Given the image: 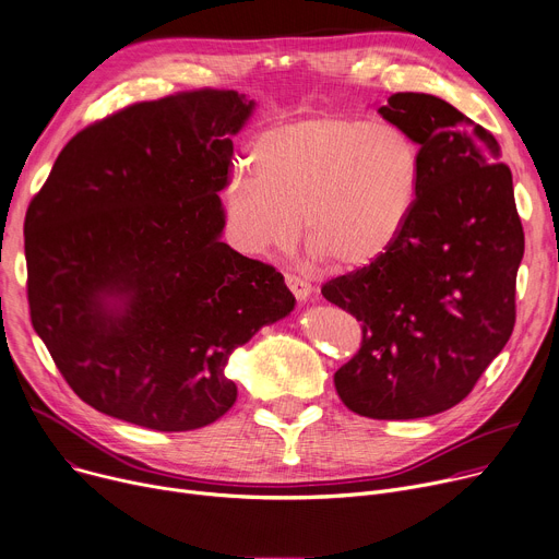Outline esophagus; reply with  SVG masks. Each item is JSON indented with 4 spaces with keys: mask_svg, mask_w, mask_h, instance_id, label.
Wrapping results in <instances>:
<instances>
[{
    "mask_svg": "<svg viewBox=\"0 0 559 559\" xmlns=\"http://www.w3.org/2000/svg\"><path fill=\"white\" fill-rule=\"evenodd\" d=\"M285 283H287V287L292 289V294L296 296V301H308L310 296L314 294L312 283H310L308 278H304V276L287 274V276H285Z\"/></svg>",
    "mask_w": 559,
    "mask_h": 559,
    "instance_id": "1",
    "label": "esophagus"
}]
</instances>
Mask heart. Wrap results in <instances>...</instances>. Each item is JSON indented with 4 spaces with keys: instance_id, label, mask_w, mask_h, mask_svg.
I'll list each match as a JSON object with an SVG mask.
<instances>
[{
    "instance_id": "obj_1",
    "label": "heart",
    "mask_w": 559,
    "mask_h": 559,
    "mask_svg": "<svg viewBox=\"0 0 559 559\" xmlns=\"http://www.w3.org/2000/svg\"><path fill=\"white\" fill-rule=\"evenodd\" d=\"M247 162L251 173L238 170L225 195L231 245L274 258L299 242L306 227L312 260H334L350 272L395 249L423 189L418 141L400 126L348 115L260 132Z\"/></svg>"
}]
</instances>
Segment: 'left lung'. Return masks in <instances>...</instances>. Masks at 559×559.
I'll use <instances>...</instances> for the list:
<instances>
[{"mask_svg":"<svg viewBox=\"0 0 559 559\" xmlns=\"http://www.w3.org/2000/svg\"><path fill=\"white\" fill-rule=\"evenodd\" d=\"M378 115L418 141L420 200L389 255L321 294L364 332L334 373L342 402L366 418L414 420L459 404L508 344L524 229L486 128L414 92L393 94Z\"/></svg>","mask_w":559,"mask_h":559,"instance_id":"obj_1","label":"left lung"}]
</instances>
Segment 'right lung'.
<instances>
[{"mask_svg": "<svg viewBox=\"0 0 559 559\" xmlns=\"http://www.w3.org/2000/svg\"><path fill=\"white\" fill-rule=\"evenodd\" d=\"M255 100L200 90L136 103L73 136L26 211L28 306L67 384L155 431L236 402V348L285 319V278L227 242L234 136Z\"/></svg>", "mask_w": 559, "mask_h": 559, "instance_id": "1", "label": "right lung"}]
</instances>
